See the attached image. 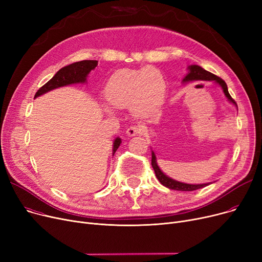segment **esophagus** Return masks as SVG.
Wrapping results in <instances>:
<instances>
[{
    "label": "esophagus",
    "mask_w": 262,
    "mask_h": 262,
    "mask_svg": "<svg viewBox=\"0 0 262 262\" xmlns=\"http://www.w3.org/2000/svg\"><path fill=\"white\" fill-rule=\"evenodd\" d=\"M144 132H145V127L143 125L138 124V125L129 126L126 130V134L132 137V136H136V135H142V134H144Z\"/></svg>",
    "instance_id": "esophagus-1"
}]
</instances>
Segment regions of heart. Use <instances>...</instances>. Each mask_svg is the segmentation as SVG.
Here are the masks:
<instances>
[{"instance_id": "obj_1", "label": "heart", "mask_w": 262, "mask_h": 262, "mask_svg": "<svg viewBox=\"0 0 262 262\" xmlns=\"http://www.w3.org/2000/svg\"><path fill=\"white\" fill-rule=\"evenodd\" d=\"M166 91V80L157 69H125L110 77L105 95L112 106L130 107L135 114L143 116L154 112L163 103Z\"/></svg>"}]
</instances>
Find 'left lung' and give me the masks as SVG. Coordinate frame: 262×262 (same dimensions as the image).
I'll list each match as a JSON object with an SVG mask.
<instances>
[{"label": "left lung", "instance_id": "obj_1", "mask_svg": "<svg viewBox=\"0 0 262 262\" xmlns=\"http://www.w3.org/2000/svg\"><path fill=\"white\" fill-rule=\"evenodd\" d=\"M188 74L185 76V78L183 79V82H188V81H193V80H211L214 81L215 84H217L220 87L223 89V92L225 94V96L227 98V100L232 103L233 105L237 106V103L233 100L227 89V85L226 82L222 79L220 78L219 76L210 73L209 71H206L205 69H203L200 66L196 64H191L188 67ZM152 167L155 171L156 177L157 180L160 182V184H162L164 187H167L169 189L172 190H178V191H194L201 188H204L206 186H208V184H199V185H192V184H185V183H181V182H177L173 178L167 176L164 174L158 167L157 161H156V155L154 152H152Z\"/></svg>", "mask_w": 262, "mask_h": 262}]
</instances>
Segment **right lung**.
Masks as SVG:
<instances>
[{
	"label": "right lung",
	"mask_w": 262,
	"mask_h": 262,
	"mask_svg": "<svg viewBox=\"0 0 262 262\" xmlns=\"http://www.w3.org/2000/svg\"><path fill=\"white\" fill-rule=\"evenodd\" d=\"M96 66H98V60H81L61 68L60 70L47 82V84H45L36 92L35 99L53 89H56L59 87L73 84H85L88 74ZM120 144L121 139L118 137L114 141L113 154L116 153V150L118 149Z\"/></svg>",
	"instance_id": "right-lung-1"
}]
</instances>
